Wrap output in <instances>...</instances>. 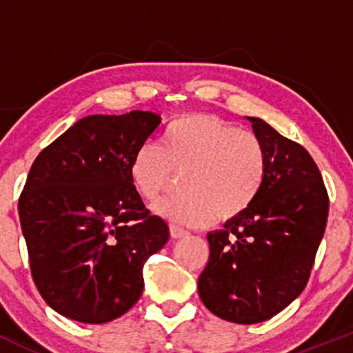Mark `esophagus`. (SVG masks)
Returning a JSON list of instances; mask_svg holds the SVG:
<instances>
[{"mask_svg": "<svg viewBox=\"0 0 353 353\" xmlns=\"http://www.w3.org/2000/svg\"><path fill=\"white\" fill-rule=\"evenodd\" d=\"M169 229H171V237H172V239H184V237L189 236L188 230L179 228V225L171 224V228H169Z\"/></svg>", "mask_w": 353, "mask_h": 353, "instance_id": "esophagus-1", "label": "esophagus"}]
</instances>
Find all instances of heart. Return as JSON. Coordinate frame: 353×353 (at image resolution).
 <instances>
[{
    "instance_id": "obj_1",
    "label": "heart",
    "mask_w": 353,
    "mask_h": 353,
    "mask_svg": "<svg viewBox=\"0 0 353 353\" xmlns=\"http://www.w3.org/2000/svg\"><path fill=\"white\" fill-rule=\"evenodd\" d=\"M267 151L254 132L216 114H184L165 125L163 143L136 149L131 181L145 201L157 199L184 172V192L154 205L161 216L185 228L241 217L257 201L267 177Z\"/></svg>"
}]
</instances>
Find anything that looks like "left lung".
Segmentation results:
<instances>
[{
  "label": "left lung",
  "instance_id": "left-lung-1",
  "mask_svg": "<svg viewBox=\"0 0 353 353\" xmlns=\"http://www.w3.org/2000/svg\"><path fill=\"white\" fill-rule=\"evenodd\" d=\"M267 151V177L252 208L208 234L199 297L217 317L259 323L295 301L309 282L325 232L329 194L307 149L259 117H247Z\"/></svg>",
  "mask_w": 353,
  "mask_h": 353
}]
</instances>
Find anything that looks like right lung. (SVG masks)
Masks as SVG:
<instances>
[{
    "instance_id": "1",
    "label": "right lung",
    "mask_w": 353,
    "mask_h": 353,
    "mask_svg": "<svg viewBox=\"0 0 353 353\" xmlns=\"http://www.w3.org/2000/svg\"><path fill=\"white\" fill-rule=\"evenodd\" d=\"M161 116L131 111L88 116L44 148L31 165L18 210L33 281L64 317L104 323L144 289V262L169 239L131 181L136 149Z\"/></svg>"
}]
</instances>
